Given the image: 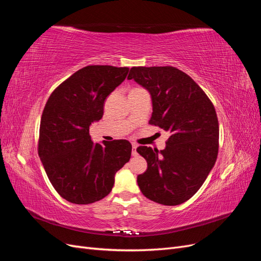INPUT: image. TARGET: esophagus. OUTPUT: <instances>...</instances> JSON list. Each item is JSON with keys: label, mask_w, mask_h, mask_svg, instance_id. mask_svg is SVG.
Segmentation results:
<instances>
[{"label": "esophagus", "mask_w": 261, "mask_h": 261, "mask_svg": "<svg viewBox=\"0 0 261 261\" xmlns=\"http://www.w3.org/2000/svg\"><path fill=\"white\" fill-rule=\"evenodd\" d=\"M138 153H137V145L136 144H133V149H132V155L136 156Z\"/></svg>", "instance_id": "34e87169"}]
</instances>
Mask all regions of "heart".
<instances>
[{
  "label": "heart",
  "mask_w": 261,
  "mask_h": 261,
  "mask_svg": "<svg viewBox=\"0 0 261 261\" xmlns=\"http://www.w3.org/2000/svg\"><path fill=\"white\" fill-rule=\"evenodd\" d=\"M135 89H136V88H135Z\"/></svg>",
  "instance_id": "b5f03b06"
}]
</instances>
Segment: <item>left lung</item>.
Listing matches in <instances>:
<instances>
[{
	"label": "left lung",
	"mask_w": 261,
	"mask_h": 261,
	"mask_svg": "<svg viewBox=\"0 0 261 261\" xmlns=\"http://www.w3.org/2000/svg\"><path fill=\"white\" fill-rule=\"evenodd\" d=\"M127 80L146 88L152 99L149 124L170 133L158 151L139 146L148 169L137 183L148 199L177 206L198 192L219 151V122L211 100L191 76L173 66L132 67Z\"/></svg>",
	"instance_id": "1"
}]
</instances>
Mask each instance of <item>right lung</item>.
Here are the masks:
<instances>
[{
    "instance_id": "add662e5",
    "label": "right lung",
    "mask_w": 261,
    "mask_h": 261,
    "mask_svg": "<svg viewBox=\"0 0 261 261\" xmlns=\"http://www.w3.org/2000/svg\"><path fill=\"white\" fill-rule=\"evenodd\" d=\"M128 70L110 65L83 67L46 101L38 153L52 186L69 202L88 204L105 198L112 191L115 173L130 159L128 140L93 144L89 134L91 123L103 115L107 97Z\"/></svg>"
}]
</instances>
